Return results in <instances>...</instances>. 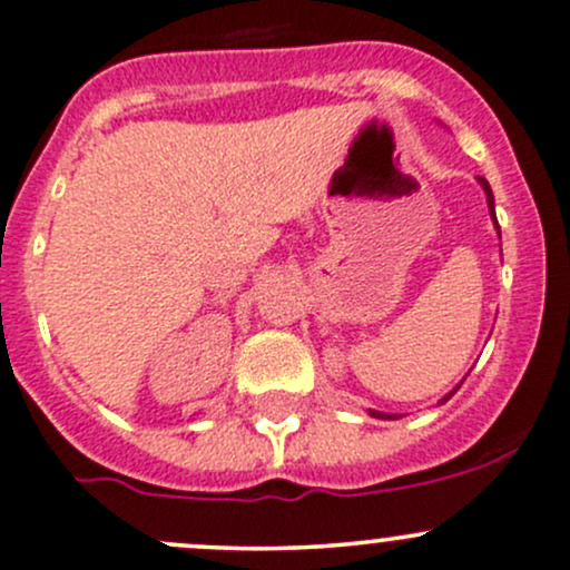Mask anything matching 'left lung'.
Here are the masks:
<instances>
[{
    "label": "left lung",
    "mask_w": 570,
    "mask_h": 570,
    "mask_svg": "<svg viewBox=\"0 0 570 570\" xmlns=\"http://www.w3.org/2000/svg\"><path fill=\"white\" fill-rule=\"evenodd\" d=\"M478 183H481V188H483V194H487V205H489V215H491V220H494V229H497V235H500V226H497V215H494V194H491V188H489V183L483 177H478ZM459 391V385L453 387L451 393L448 395H442L440 399V404H445L448 399H451L453 393ZM368 415L371 417H380V421H395V417H401V415H391V412H376V410H368Z\"/></svg>",
    "instance_id": "obj_1"
}]
</instances>
